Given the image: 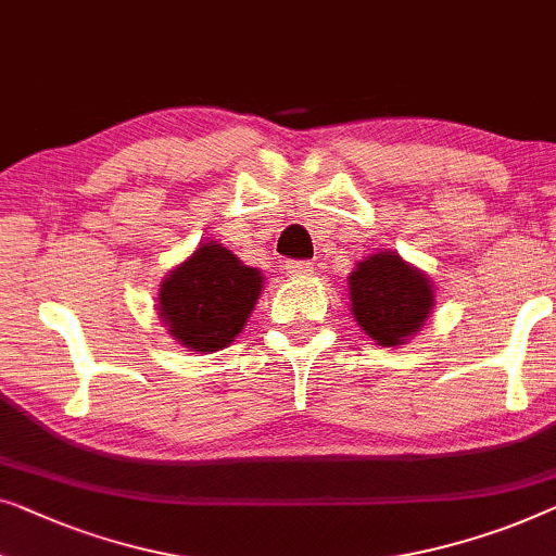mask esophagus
<instances>
[{"label":"esophagus","mask_w":556,"mask_h":556,"mask_svg":"<svg viewBox=\"0 0 556 556\" xmlns=\"http://www.w3.org/2000/svg\"><path fill=\"white\" fill-rule=\"evenodd\" d=\"M283 268H286L288 276L298 278V276H308V273L313 270V265L308 261H286Z\"/></svg>","instance_id":"esophagus-1"}]
</instances>
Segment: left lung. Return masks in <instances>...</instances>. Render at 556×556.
<instances>
[{"label": "left lung", "mask_w": 556, "mask_h": 556, "mask_svg": "<svg viewBox=\"0 0 556 556\" xmlns=\"http://www.w3.org/2000/svg\"><path fill=\"white\" fill-rule=\"evenodd\" d=\"M351 311L378 345H401L429 318V278L393 253H376L349 276Z\"/></svg>", "instance_id": "1"}]
</instances>
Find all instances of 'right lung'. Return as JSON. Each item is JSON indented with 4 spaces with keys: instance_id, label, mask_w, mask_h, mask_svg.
<instances>
[{
    "instance_id": "add662e5",
    "label": "right lung",
    "mask_w": 556,
    "mask_h": 556,
    "mask_svg": "<svg viewBox=\"0 0 556 556\" xmlns=\"http://www.w3.org/2000/svg\"><path fill=\"white\" fill-rule=\"evenodd\" d=\"M261 273L218 243L200 245L160 288V316L185 349H225L245 326L261 293Z\"/></svg>"
}]
</instances>
